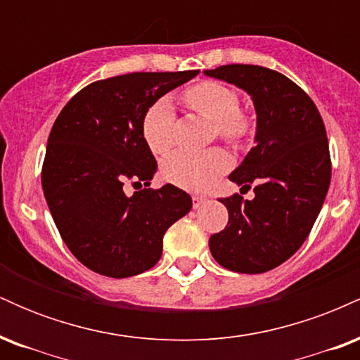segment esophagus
Here are the masks:
<instances>
[{
	"label": "esophagus",
	"instance_id": "obj_1",
	"mask_svg": "<svg viewBox=\"0 0 360 360\" xmlns=\"http://www.w3.org/2000/svg\"><path fill=\"white\" fill-rule=\"evenodd\" d=\"M208 201V198L203 196V194H193V206L194 208H200L201 205H205Z\"/></svg>",
	"mask_w": 360,
	"mask_h": 360
}]
</instances>
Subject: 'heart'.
I'll list each match as a JSON object with an SVG mask.
<instances>
[{"mask_svg":"<svg viewBox=\"0 0 360 360\" xmlns=\"http://www.w3.org/2000/svg\"><path fill=\"white\" fill-rule=\"evenodd\" d=\"M184 101L201 117L213 122V135L233 147H243L255 134V118L240 108V94L218 81H200L184 91ZM142 137L147 147L162 155L174 146L176 113L169 98H159L142 117ZM232 166V159L223 148L203 152H174L164 160L162 174L169 183L205 191Z\"/></svg>","mask_w":360,"mask_h":360,"instance_id":"obj_1","label":"heart"}]
</instances>
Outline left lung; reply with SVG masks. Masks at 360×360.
I'll return each instance as SVG.
<instances>
[{
	"instance_id": "1",
	"label": "left lung",
	"mask_w": 360,
	"mask_h": 360,
	"mask_svg": "<svg viewBox=\"0 0 360 360\" xmlns=\"http://www.w3.org/2000/svg\"><path fill=\"white\" fill-rule=\"evenodd\" d=\"M205 74L245 89L257 111V143L229 176L242 189L255 184V198H220L229 223L210 237V250L226 269L260 274L303 245L323 205L332 177L323 120L311 98L278 71L229 64Z\"/></svg>"
}]
</instances>
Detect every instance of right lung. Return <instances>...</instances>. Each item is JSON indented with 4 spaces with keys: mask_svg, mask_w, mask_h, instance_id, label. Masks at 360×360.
Instances as JSON below:
<instances>
[{
    "mask_svg": "<svg viewBox=\"0 0 360 360\" xmlns=\"http://www.w3.org/2000/svg\"><path fill=\"white\" fill-rule=\"evenodd\" d=\"M200 71L131 72L94 81L53 123L42 188L62 240L88 269L108 278L148 271L169 226L193 200L172 184L150 188L157 162L142 137L146 110ZM127 182L146 188L127 197Z\"/></svg>",
    "mask_w": 360,
    "mask_h": 360,
    "instance_id": "add662e5",
    "label": "right lung"
}]
</instances>
